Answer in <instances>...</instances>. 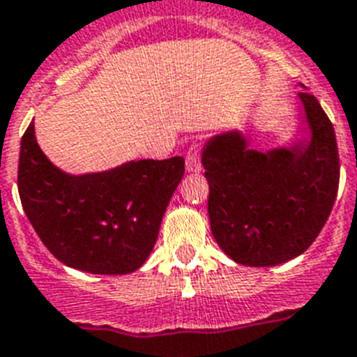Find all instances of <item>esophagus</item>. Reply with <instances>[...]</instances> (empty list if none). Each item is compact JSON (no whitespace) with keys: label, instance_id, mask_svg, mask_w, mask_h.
I'll return each instance as SVG.
<instances>
[{"label":"esophagus","instance_id":"esophagus-1","mask_svg":"<svg viewBox=\"0 0 357 357\" xmlns=\"http://www.w3.org/2000/svg\"><path fill=\"white\" fill-rule=\"evenodd\" d=\"M185 169L187 172L196 174L202 172V163H199V146L198 144H192L187 152V159H185Z\"/></svg>","mask_w":357,"mask_h":357}]
</instances>
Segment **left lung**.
<instances>
[{
  "label": "left lung",
  "mask_w": 357,
  "mask_h": 357,
  "mask_svg": "<svg viewBox=\"0 0 357 357\" xmlns=\"http://www.w3.org/2000/svg\"><path fill=\"white\" fill-rule=\"evenodd\" d=\"M301 88L303 126L289 141L255 150L233 128L214 133L202 150L211 231L222 251L242 266H279L303 255L334 207V126L317 98Z\"/></svg>",
  "instance_id": "8db88e82"
}]
</instances>
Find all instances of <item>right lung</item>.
<instances>
[{"instance_id":"add662e5","label":"right lung","mask_w":357,"mask_h":357,"mask_svg":"<svg viewBox=\"0 0 357 357\" xmlns=\"http://www.w3.org/2000/svg\"><path fill=\"white\" fill-rule=\"evenodd\" d=\"M183 172L181 155L63 172L40 149L33 121L22 137L18 190L29 222L60 262L86 273L126 275L152 253Z\"/></svg>"}]
</instances>
